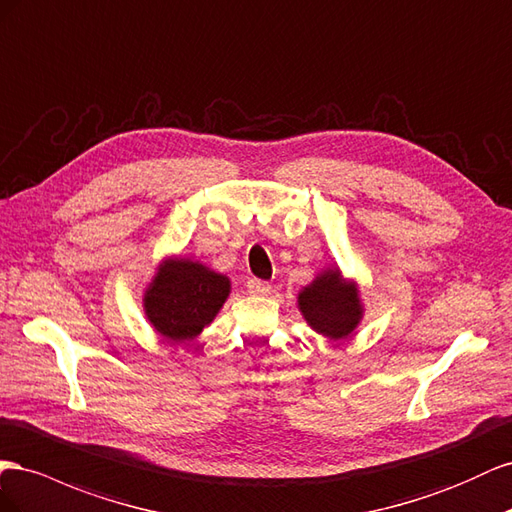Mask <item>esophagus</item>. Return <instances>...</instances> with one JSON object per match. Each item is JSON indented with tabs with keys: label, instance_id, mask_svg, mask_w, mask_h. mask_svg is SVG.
<instances>
[{
	"label": "esophagus",
	"instance_id": "34e87169",
	"mask_svg": "<svg viewBox=\"0 0 512 512\" xmlns=\"http://www.w3.org/2000/svg\"><path fill=\"white\" fill-rule=\"evenodd\" d=\"M246 287H248V294L253 296H268L272 291V285L268 281H259V279H251Z\"/></svg>",
	"mask_w": 512,
	"mask_h": 512
}]
</instances>
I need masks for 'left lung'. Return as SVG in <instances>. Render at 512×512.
Masks as SVG:
<instances>
[{"label":"left lung","mask_w":512,"mask_h":512,"mask_svg":"<svg viewBox=\"0 0 512 512\" xmlns=\"http://www.w3.org/2000/svg\"><path fill=\"white\" fill-rule=\"evenodd\" d=\"M298 311L321 337L343 341L360 326L364 304L358 283L345 279L339 266H330L298 291Z\"/></svg>","instance_id":"1"}]
</instances>
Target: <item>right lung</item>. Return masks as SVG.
<instances>
[{
  "label": "right lung",
  "mask_w": 512,
  "mask_h": 512,
  "mask_svg": "<svg viewBox=\"0 0 512 512\" xmlns=\"http://www.w3.org/2000/svg\"><path fill=\"white\" fill-rule=\"evenodd\" d=\"M231 294L227 274L199 259L169 255L160 259L143 291V313L156 334L171 343L195 341L210 326Z\"/></svg>",
  "instance_id": "right-lung-1"
}]
</instances>
